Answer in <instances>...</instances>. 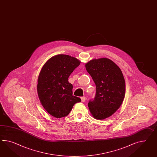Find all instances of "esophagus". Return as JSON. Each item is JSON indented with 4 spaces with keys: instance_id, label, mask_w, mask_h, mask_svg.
<instances>
[{
    "instance_id": "obj_1",
    "label": "esophagus",
    "mask_w": 157,
    "mask_h": 157,
    "mask_svg": "<svg viewBox=\"0 0 157 157\" xmlns=\"http://www.w3.org/2000/svg\"><path fill=\"white\" fill-rule=\"evenodd\" d=\"M80 99H81V101H82V102H84V101H86V97H85V96L81 97V98H80Z\"/></svg>"
}]
</instances>
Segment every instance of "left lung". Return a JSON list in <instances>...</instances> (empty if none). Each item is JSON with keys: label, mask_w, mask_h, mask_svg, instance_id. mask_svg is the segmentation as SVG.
Returning <instances> with one entry per match:
<instances>
[{"label": "left lung", "mask_w": 157, "mask_h": 157, "mask_svg": "<svg viewBox=\"0 0 157 157\" xmlns=\"http://www.w3.org/2000/svg\"><path fill=\"white\" fill-rule=\"evenodd\" d=\"M86 69L96 85V95L88 106L92 116L103 120L119 109L125 94V82L119 66L106 58L88 62Z\"/></svg>", "instance_id": "left-lung-1"}]
</instances>
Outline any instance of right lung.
Here are the masks:
<instances>
[{
  "mask_svg": "<svg viewBox=\"0 0 157 157\" xmlns=\"http://www.w3.org/2000/svg\"><path fill=\"white\" fill-rule=\"evenodd\" d=\"M80 63L76 58L58 54L50 58L39 74V99L45 109L54 117L67 116L74 105L81 101L79 98L73 95V85L68 81L70 75Z\"/></svg>",
  "mask_w": 157,
  "mask_h": 157,
  "instance_id": "right-lung-1",
  "label": "right lung"
}]
</instances>
